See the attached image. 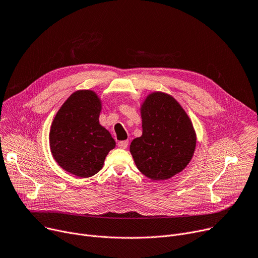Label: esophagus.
I'll list each match as a JSON object with an SVG mask.
<instances>
[{
    "label": "esophagus",
    "mask_w": 258,
    "mask_h": 258,
    "mask_svg": "<svg viewBox=\"0 0 258 258\" xmlns=\"http://www.w3.org/2000/svg\"><path fill=\"white\" fill-rule=\"evenodd\" d=\"M117 145H118V147H120V148H126L127 145H128V141H127V140L119 141V142L117 143Z\"/></svg>",
    "instance_id": "34e87169"
}]
</instances>
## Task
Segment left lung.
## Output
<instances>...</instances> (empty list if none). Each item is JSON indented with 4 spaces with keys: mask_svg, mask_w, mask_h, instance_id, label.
Here are the masks:
<instances>
[{
    "mask_svg": "<svg viewBox=\"0 0 258 258\" xmlns=\"http://www.w3.org/2000/svg\"><path fill=\"white\" fill-rule=\"evenodd\" d=\"M141 114L142 136L132 141L131 154L147 178L167 180L182 171L192 158V123L174 98L160 92L146 98Z\"/></svg>",
    "mask_w": 258,
    "mask_h": 258,
    "instance_id": "obj_1",
    "label": "left lung"
}]
</instances>
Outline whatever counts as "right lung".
I'll use <instances>...</instances> for the list:
<instances>
[{"label": "right lung", "instance_id": "right-lung-1", "mask_svg": "<svg viewBox=\"0 0 258 258\" xmlns=\"http://www.w3.org/2000/svg\"><path fill=\"white\" fill-rule=\"evenodd\" d=\"M100 100L92 91H77L59 108L50 131L53 158L79 178L97 173L115 140L99 124Z\"/></svg>", "mask_w": 258, "mask_h": 258}]
</instances>
